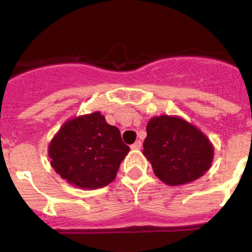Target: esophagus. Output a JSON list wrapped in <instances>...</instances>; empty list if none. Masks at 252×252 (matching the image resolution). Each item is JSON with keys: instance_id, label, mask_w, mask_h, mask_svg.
Masks as SVG:
<instances>
[{"instance_id": "1", "label": "esophagus", "mask_w": 252, "mask_h": 252, "mask_svg": "<svg viewBox=\"0 0 252 252\" xmlns=\"http://www.w3.org/2000/svg\"><path fill=\"white\" fill-rule=\"evenodd\" d=\"M141 147H142V142H141V141L138 140V141H136L134 144H131V147H130V148L134 149V150H137V149H140Z\"/></svg>"}]
</instances>
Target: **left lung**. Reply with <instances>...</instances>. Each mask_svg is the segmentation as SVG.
I'll return each mask as SVG.
<instances>
[{
    "label": "left lung",
    "mask_w": 252,
    "mask_h": 252,
    "mask_svg": "<svg viewBox=\"0 0 252 252\" xmlns=\"http://www.w3.org/2000/svg\"><path fill=\"white\" fill-rule=\"evenodd\" d=\"M143 155L155 175L169 186L189 184L210 169L215 150L206 135L179 116L150 118Z\"/></svg>",
    "instance_id": "left-lung-1"
}]
</instances>
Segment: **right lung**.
<instances>
[{
	"label": "right lung",
	"mask_w": 252,
	"mask_h": 252,
	"mask_svg": "<svg viewBox=\"0 0 252 252\" xmlns=\"http://www.w3.org/2000/svg\"><path fill=\"white\" fill-rule=\"evenodd\" d=\"M130 148L118 128L99 111L70 118L48 146L51 166L60 178L83 189H96L116 178Z\"/></svg>",
	"instance_id": "obj_1"
}]
</instances>
